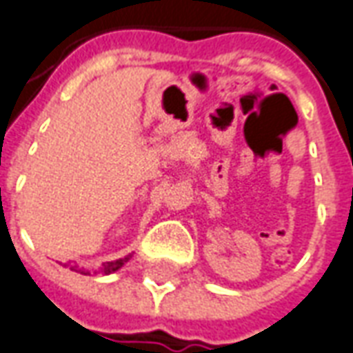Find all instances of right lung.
Instances as JSON below:
<instances>
[{
  "instance_id": "add662e5",
  "label": "right lung",
  "mask_w": 353,
  "mask_h": 353,
  "mask_svg": "<svg viewBox=\"0 0 353 353\" xmlns=\"http://www.w3.org/2000/svg\"><path fill=\"white\" fill-rule=\"evenodd\" d=\"M127 261H129V257L117 259V261H110V263H106V265H104L102 272H104V274H112V272H116V270H119V268L123 267ZM79 272H81V274H90L88 270H79Z\"/></svg>"
}]
</instances>
